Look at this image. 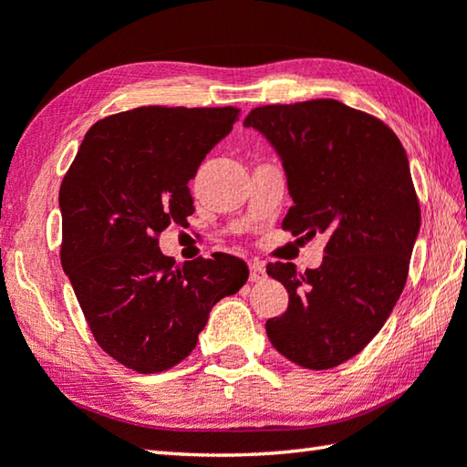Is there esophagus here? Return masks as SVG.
I'll return each instance as SVG.
<instances>
[{"instance_id":"34e87169","label":"esophagus","mask_w":467,"mask_h":467,"mask_svg":"<svg viewBox=\"0 0 467 467\" xmlns=\"http://www.w3.org/2000/svg\"><path fill=\"white\" fill-rule=\"evenodd\" d=\"M265 265L259 261H251L249 263V282H261V279H265Z\"/></svg>"}]
</instances>
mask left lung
Instances as JSON below:
<instances>
[{
	"label": "left lung",
	"instance_id": "left-lung-1",
	"mask_svg": "<svg viewBox=\"0 0 467 467\" xmlns=\"http://www.w3.org/2000/svg\"><path fill=\"white\" fill-rule=\"evenodd\" d=\"M244 126L282 159L294 202L282 226L327 234L320 267L267 265L290 296L267 337L302 368H335L379 333L409 277L420 228L409 157L384 122L337 99L261 106Z\"/></svg>",
	"mask_w": 467,
	"mask_h": 467
}]
</instances>
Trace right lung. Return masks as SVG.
I'll return each mask as SVG.
<instances>
[{
    "label": "right lung",
    "mask_w": 467,
    "mask_h": 467,
    "mask_svg": "<svg viewBox=\"0 0 467 467\" xmlns=\"http://www.w3.org/2000/svg\"><path fill=\"white\" fill-rule=\"evenodd\" d=\"M241 109L142 106L88 130L58 192L61 265L98 345L139 374L193 351L210 310L249 277L239 257L175 265L159 249L193 214L188 183Z\"/></svg>",
    "instance_id": "obj_1"
}]
</instances>
